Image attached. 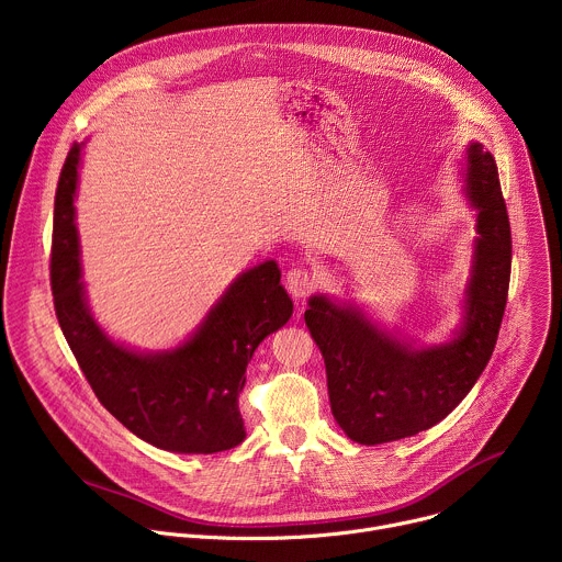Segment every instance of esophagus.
I'll use <instances>...</instances> for the list:
<instances>
[{"label": "esophagus", "mask_w": 562, "mask_h": 562, "mask_svg": "<svg viewBox=\"0 0 562 562\" xmlns=\"http://www.w3.org/2000/svg\"><path fill=\"white\" fill-rule=\"evenodd\" d=\"M317 280L315 273L304 269V267H293L286 273V289L295 295V297H306L313 289H315Z\"/></svg>", "instance_id": "esophagus-1"}]
</instances>
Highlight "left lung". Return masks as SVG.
I'll use <instances>...</instances> for the list:
<instances>
[{"mask_svg":"<svg viewBox=\"0 0 562 562\" xmlns=\"http://www.w3.org/2000/svg\"><path fill=\"white\" fill-rule=\"evenodd\" d=\"M467 195L477 209L464 325L440 347L414 349L353 306L308 300L304 323L323 351L334 418L360 445L416 436L447 418L485 371L505 315L512 226L498 167L483 144L467 148Z\"/></svg>","mask_w":562,"mask_h":562,"instance_id":"obj_1","label":"left lung"}]
</instances>
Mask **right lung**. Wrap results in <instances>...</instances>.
Here are the masks:
<instances>
[{
    "label": "right lung",
    "instance_id": "1",
    "mask_svg": "<svg viewBox=\"0 0 562 562\" xmlns=\"http://www.w3.org/2000/svg\"><path fill=\"white\" fill-rule=\"evenodd\" d=\"M79 144L59 173L53 217L50 286L61 334L98 400L144 442L178 453H215L245 440L237 395L258 345L293 313L273 260L239 276L200 331L173 351L135 353L93 319L79 282L75 187Z\"/></svg>",
    "mask_w": 562,
    "mask_h": 562
}]
</instances>
